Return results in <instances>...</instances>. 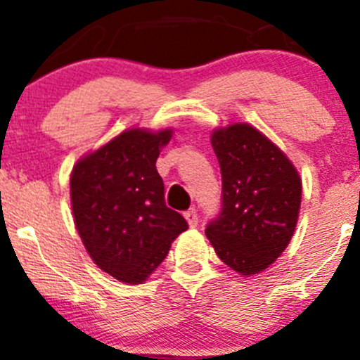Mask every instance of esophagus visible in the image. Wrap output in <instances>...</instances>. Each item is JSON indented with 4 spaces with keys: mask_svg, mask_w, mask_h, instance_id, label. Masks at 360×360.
<instances>
[{
    "mask_svg": "<svg viewBox=\"0 0 360 360\" xmlns=\"http://www.w3.org/2000/svg\"><path fill=\"white\" fill-rule=\"evenodd\" d=\"M184 217H186L188 224H190L191 228H195L198 224V214H197V210H195V209L186 210V212H184Z\"/></svg>",
    "mask_w": 360,
    "mask_h": 360,
    "instance_id": "obj_1",
    "label": "esophagus"
}]
</instances>
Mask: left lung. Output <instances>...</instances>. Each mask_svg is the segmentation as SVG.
Listing matches in <instances>:
<instances>
[{"instance_id": "1", "label": "left lung", "mask_w": 360, "mask_h": 360, "mask_svg": "<svg viewBox=\"0 0 360 360\" xmlns=\"http://www.w3.org/2000/svg\"><path fill=\"white\" fill-rule=\"evenodd\" d=\"M221 169V210L205 228L219 259L242 275L270 266L288 248L301 179L288 157L248 123L212 134Z\"/></svg>"}]
</instances>
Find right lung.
<instances>
[{
    "mask_svg": "<svg viewBox=\"0 0 360 360\" xmlns=\"http://www.w3.org/2000/svg\"><path fill=\"white\" fill-rule=\"evenodd\" d=\"M170 134L127 130L72 169V214L83 245L101 270L127 284L146 281L188 230L186 219L165 205L157 170Z\"/></svg>",
    "mask_w": 360,
    "mask_h": 360,
    "instance_id": "add662e5",
    "label": "right lung"
}]
</instances>
